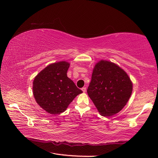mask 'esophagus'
<instances>
[{"label":"esophagus","instance_id":"34e87169","mask_svg":"<svg viewBox=\"0 0 158 158\" xmlns=\"http://www.w3.org/2000/svg\"><path fill=\"white\" fill-rule=\"evenodd\" d=\"M82 92L84 93V92H86V88H82Z\"/></svg>","mask_w":158,"mask_h":158}]
</instances>
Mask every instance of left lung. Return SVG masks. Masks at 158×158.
I'll use <instances>...</instances> for the list:
<instances>
[{"label":"left lung","instance_id":"1","mask_svg":"<svg viewBox=\"0 0 158 158\" xmlns=\"http://www.w3.org/2000/svg\"><path fill=\"white\" fill-rule=\"evenodd\" d=\"M132 92V81L120 66L106 60L95 64L87 92L101 115L112 116L121 111Z\"/></svg>","mask_w":158,"mask_h":158}]
</instances>
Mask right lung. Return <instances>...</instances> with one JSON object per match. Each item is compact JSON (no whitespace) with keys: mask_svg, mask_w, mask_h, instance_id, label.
Segmentation results:
<instances>
[{"mask_svg":"<svg viewBox=\"0 0 158 158\" xmlns=\"http://www.w3.org/2000/svg\"><path fill=\"white\" fill-rule=\"evenodd\" d=\"M69 62L59 61L43 69L33 82V96L38 105L51 114L66 111L82 91L67 76Z\"/></svg>","mask_w":158,"mask_h":158,"instance_id":"right-lung-1","label":"right lung"}]
</instances>
